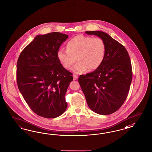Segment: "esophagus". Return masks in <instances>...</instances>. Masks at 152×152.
I'll use <instances>...</instances> for the list:
<instances>
[{
  "label": "esophagus",
  "mask_w": 152,
  "mask_h": 152,
  "mask_svg": "<svg viewBox=\"0 0 152 152\" xmlns=\"http://www.w3.org/2000/svg\"><path fill=\"white\" fill-rule=\"evenodd\" d=\"M78 75H75V74H74L73 75V79L74 80H77V79H78Z\"/></svg>",
  "instance_id": "esophagus-1"
}]
</instances>
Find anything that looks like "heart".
<instances>
[{"mask_svg":"<svg viewBox=\"0 0 152 152\" xmlns=\"http://www.w3.org/2000/svg\"><path fill=\"white\" fill-rule=\"evenodd\" d=\"M67 49H61L57 53L59 61L65 68L69 69L75 63H78L72 71L80 74L87 71L96 70L102 63L106 53V45L100 37H92L78 35L69 39Z\"/></svg>","mask_w":152,"mask_h":152,"instance_id":"obj_1","label":"heart"}]
</instances>
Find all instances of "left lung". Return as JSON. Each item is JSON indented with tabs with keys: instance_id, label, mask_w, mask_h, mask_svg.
Returning a JSON list of instances; mask_svg holds the SVG:
<instances>
[{
	"instance_id": "8db88e82",
	"label": "left lung",
	"mask_w": 152,
	"mask_h": 152,
	"mask_svg": "<svg viewBox=\"0 0 152 152\" xmlns=\"http://www.w3.org/2000/svg\"><path fill=\"white\" fill-rule=\"evenodd\" d=\"M104 40L106 53L98 68L85 75L78 82L89 107L100 115H110L118 111L127 98L132 77L131 61L123 45L102 31H86Z\"/></svg>"
}]
</instances>
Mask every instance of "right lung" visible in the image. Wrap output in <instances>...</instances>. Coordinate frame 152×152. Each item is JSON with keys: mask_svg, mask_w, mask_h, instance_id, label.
I'll return each instance as SVG.
<instances>
[{"mask_svg": "<svg viewBox=\"0 0 152 152\" xmlns=\"http://www.w3.org/2000/svg\"><path fill=\"white\" fill-rule=\"evenodd\" d=\"M67 34L51 32L38 35L20 54L17 82L30 108L47 118L58 117L66 110L65 94L73 74L64 68L57 53Z\"/></svg>", "mask_w": 152, "mask_h": 152, "instance_id": "add662e5", "label": "right lung"}]
</instances>
